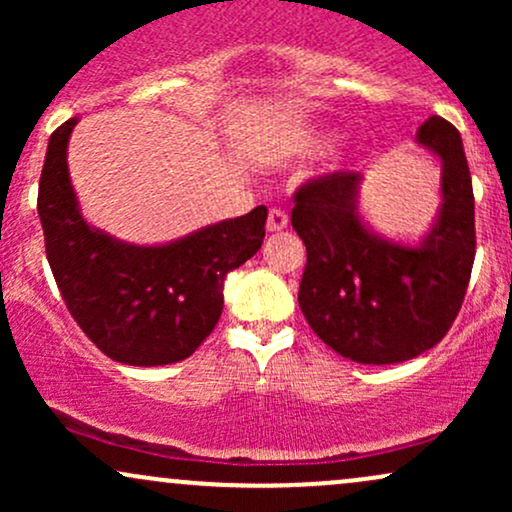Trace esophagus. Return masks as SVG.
<instances>
[{
    "mask_svg": "<svg viewBox=\"0 0 512 512\" xmlns=\"http://www.w3.org/2000/svg\"><path fill=\"white\" fill-rule=\"evenodd\" d=\"M289 226V214H286L284 209H269L267 214V231L269 233H279L284 231V228Z\"/></svg>",
    "mask_w": 512,
    "mask_h": 512,
    "instance_id": "esophagus-1",
    "label": "esophagus"
}]
</instances>
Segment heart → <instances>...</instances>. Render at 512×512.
<instances>
[{
    "label": "heart",
    "mask_w": 512,
    "mask_h": 512,
    "mask_svg": "<svg viewBox=\"0 0 512 512\" xmlns=\"http://www.w3.org/2000/svg\"><path fill=\"white\" fill-rule=\"evenodd\" d=\"M325 144H327V137H320V134H315V137L303 139V142L298 144V149L310 151V149H320V146H325Z\"/></svg>",
    "instance_id": "1"
}]
</instances>
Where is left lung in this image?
I'll use <instances>...</instances> for the list:
<instances>
[{"label":"left lung","instance_id":"8db88e82","mask_svg":"<svg viewBox=\"0 0 512 512\" xmlns=\"http://www.w3.org/2000/svg\"><path fill=\"white\" fill-rule=\"evenodd\" d=\"M416 142L443 163V207L421 245L370 233L356 209L361 175H320L298 187L291 223L305 243L298 305L313 332L356 363H402L433 349L460 313L477 233L460 132L428 117Z\"/></svg>","mask_w":512,"mask_h":512}]
</instances>
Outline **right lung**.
<instances>
[{"instance_id": "add662e5", "label": "right lung", "mask_w": 512, "mask_h": 512, "mask_svg": "<svg viewBox=\"0 0 512 512\" xmlns=\"http://www.w3.org/2000/svg\"><path fill=\"white\" fill-rule=\"evenodd\" d=\"M76 117L52 132L38 187L45 252L64 303L105 356L166 366L195 354L219 322L226 274L262 248L267 207L168 245H129L91 228L67 168Z\"/></svg>"}]
</instances>
